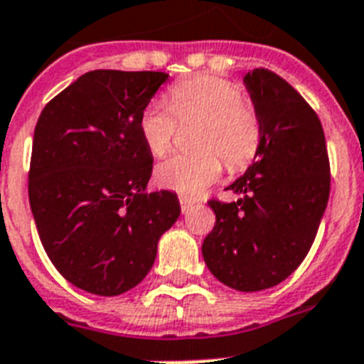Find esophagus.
Listing matches in <instances>:
<instances>
[{"label": "esophagus", "instance_id": "1", "mask_svg": "<svg viewBox=\"0 0 364 364\" xmlns=\"http://www.w3.org/2000/svg\"><path fill=\"white\" fill-rule=\"evenodd\" d=\"M179 203H181V211L187 213L188 209L194 205V200H192V198H188V196H179Z\"/></svg>", "mask_w": 364, "mask_h": 364}]
</instances>
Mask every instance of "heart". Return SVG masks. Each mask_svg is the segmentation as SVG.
<instances>
[{"label": "heart", "instance_id": "heart-1", "mask_svg": "<svg viewBox=\"0 0 364 364\" xmlns=\"http://www.w3.org/2000/svg\"><path fill=\"white\" fill-rule=\"evenodd\" d=\"M170 105L151 100L144 108L138 129L147 151L162 156L170 151L179 121L202 119L196 131L198 153L173 155L161 162L155 179L162 188L185 196L202 194L223 173V161L239 172L256 159L262 146V117L241 85L223 76L196 75L170 90ZM176 115L173 116V114Z\"/></svg>", "mask_w": 364, "mask_h": 364}]
</instances>
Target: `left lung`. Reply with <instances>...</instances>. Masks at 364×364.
Wrapping results in <instances>:
<instances>
[{
    "label": "left lung",
    "instance_id": "left-lung-1",
    "mask_svg": "<svg viewBox=\"0 0 364 364\" xmlns=\"http://www.w3.org/2000/svg\"><path fill=\"white\" fill-rule=\"evenodd\" d=\"M262 117L256 161L228 191L209 200L215 228L203 239L205 265L223 284L259 291L286 280L309 254L327 208L331 170L316 112L279 75L254 69L243 78Z\"/></svg>",
    "mask_w": 364,
    "mask_h": 364
}]
</instances>
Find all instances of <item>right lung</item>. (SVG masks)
Wrapping results in <instances>:
<instances>
[{
	"mask_svg": "<svg viewBox=\"0 0 364 364\" xmlns=\"http://www.w3.org/2000/svg\"><path fill=\"white\" fill-rule=\"evenodd\" d=\"M166 80L155 70H90L38 115L29 205L52 264L90 294L140 284L181 213L176 192H146L153 155L138 129Z\"/></svg>",
	"mask_w": 364,
	"mask_h": 364,
	"instance_id": "right-lung-1",
	"label": "right lung"
}]
</instances>
